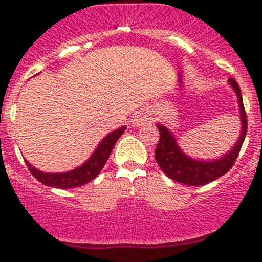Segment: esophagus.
Segmentation results:
<instances>
[{"mask_svg":"<svg viewBox=\"0 0 262 262\" xmlns=\"http://www.w3.org/2000/svg\"><path fill=\"white\" fill-rule=\"evenodd\" d=\"M148 120H149V118H148V115L145 114V113H138V114L134 115L133 119H131V124H133L134 127H139L143 126L144 123H147Z\"/></svg>","mask_w":262,"mask_h":262,"instance_id":"obj_1","label":"esophagus"}]
</instances>
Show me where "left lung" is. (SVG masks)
Wrapping results in <instances>:
<instances>
[{"label":"left lung","instance_id":"1","mask_svg":"<svg viewBox=\"0 0 262 262\" xmlns=\"http://www.w3.org/2000/svg\"><path fill=\"white\" fill-rule=\"evenodd\" d=\"M228 85L232 88L237 97L240 135L233 147L223 156L214 160H200L190 157L180 148L176 136L168 127L161 123L156 124L157 129L160 131V140L155 151V157L161 170L169 178L189 186H202L215 181L216 178L226 174L232 168L247 135V115H245L242 92L237 82L233 78H228Z\"/></svg>","mask_w":262,"mask_h":262}]
</instances>
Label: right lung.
<instances>
[{"instance_id":"1","label":"right lung","mask_w":262,"mask_h":262,"mask_svg":"<svg viewBox=\"0 0 262 262\" xmlns=\"http://www.w3.org/2000/svg\"><path fill=\"white\" fill-rule=\"evenodd\" d=\"M126 126L119 127L118 129H114L113 133H108L105 138L99 142L92 156L81 164L80 166L75 169H71L68 172L61 173H47L41 172L38 168L26 161V165L29 166L30 172L34 177L41 182L46 186L57 187V189H72V187H78L82 185L88 184L92 180L99 174L110 156L113 148L118 139L123 135Z\"/></svg>"}]
</instances>
